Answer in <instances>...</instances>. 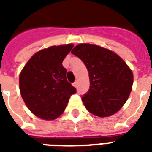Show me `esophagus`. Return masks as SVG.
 <instances>
[{
    "instance_id": "esophagus-1",
    "label": "esophagus",
    "mask_w": 152,
    "mask_h": 152,
    "mask_svg": "<svg viewBox=\"0 0 152 152\" xmlns=\"http://www.w3.org/2000/svg\"><path fill=\"white\" fill-rule=\"evenodd\" d=\"M77 85H78V82H77V81H75V82L73 83V86H75V87H76V86H77Z\"/></svg>"
}]
</instances>
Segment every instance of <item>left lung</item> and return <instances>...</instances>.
Returning a JSON list of instances; mask_svg holds the SVG:
<instances>
[{"label": "left lung", "instance_id": "left-lung-1", "mask_svg": "<svg viewBox=\"0 0 152 152\" xmlns=\"http://www.w3.org/2000/svg\"><path fill=\"white\" fill-rule=\"evenodd\" d=\"M72 53L88 69L90 86L82 101L90 113L107 117L120 110L132 90L134 76L121 57L111 50L90 44H80Z\"/></svg>", "mask_w": 152, "mask_h": 152}]
</instances>
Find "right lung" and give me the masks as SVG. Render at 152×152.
Returning a JSON list of instances; mask_svg holds the SVG:
<instances>
[{
	"label": "right lung",
	"mask_w": 152,
	"mask_h": 152,
	"mask_svg": "<svg viewBox=\"0 0 152 152\" xmlns=\"http://www.w3.org/2000/svg\"><path fill=\"white\" fill-rule=\"evenodd\" d=\"M73 45L51 46L40 50L29 59L19 76L21 96L28 108L43 120L59 117L70 97L76 93L66 80L63 61Z\"/></svg>",
	"instance_id": "right-lung-1"
}]
</instances>
